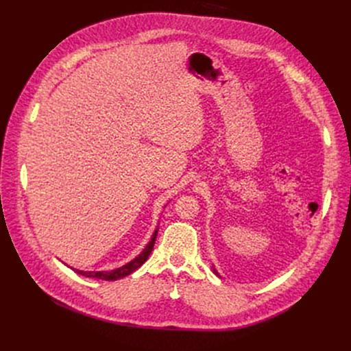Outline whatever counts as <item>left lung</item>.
Here are the masks:
<instances>
[{
    "label": "left lung",
    "mask_w": 351,
    "mask_h": 351,
    "mask_svg": "<svg viewBox=\"0 0 351 351\" xmlns=\"http://www.w3.org/2000/svg\"><path fill=\"white\" fill-rule=\"evenodd\" d=\"M213 271H215V273H217V271H216V270H215V269H213Z\"/></svg>",
    "instance_id": "8db88e82"
}]
</instances>
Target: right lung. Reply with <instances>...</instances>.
Here are the masks:
<instances>
[{"label":"right lung","instance_id":"add662e5","mask_svg":"<svg viewBox=\"0 0 351 351\" xmlns=\"http://www.w3.org/2000/svg\"><path fill=\"white\" fill-rule=\"evenodd\" d=\"M156 236H158V229L154 232L152 234V239L151 242L146 245V247L142 250L141 254H138L134 261H131L129 263H126L125 266L122 267H118L115 270H110V271H82V270H75L77 273L85 276V278H92V279H101V280H118V279H122L125 278V276L131 274L132 271H135L138 267H141L147 257H149L152 249H154V245H155V241H156Z\"/></svg>","mask_w":351,"mask_h":351}]
</instances>
